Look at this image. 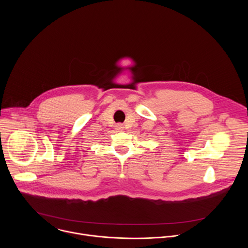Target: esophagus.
<instances>
[{"label":"esophagus","mask_w":248,"mask_h":248,"mask_svg":"<svg viewBox=\"0 0 248 248\" xmlns=\"http://www.w3.org/2000/svg\"><path fill=\"white\" fill-rule=\"evenodd\" d=\"M117 127H118V128H123V125L120 124H118V125H117Z\"/></svg>","instance_id":"34e87169"}]
</instances>
